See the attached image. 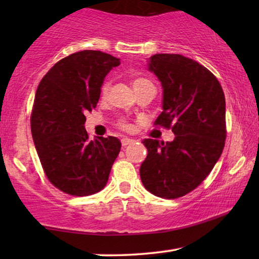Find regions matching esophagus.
<instances>
[{"instance_id": "obj_1", "label": "esophagus", "mask_w": 259, "mask_h": 259, "mask_svg": "<svg viewBox=\"0 0 259 259\" xmlns=\"http://www.w3.org/2000/svg\"><path fill=\"white\" fill-rule=\"evenodd\" d=\"M134 139H130V138H122L121 139V145L123 147H126V146H128L130 144H133L134 143Z\"/></svg>"}]
</instances>
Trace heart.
<instances>
[{
	"instance_id": "obj_1",
	"label": "heart",
	"mask_w": 259,
	"mask_h": 259,
	"mask_svg": "<svg viewBox=\"0 0 259 259\" xmlns=\"http://www.w3.org/2000/svg\"><path fill=\"white\" fill-rule=\"evenodd\" d=\"M147 82H150V81H147L146 79H144V77H139V76H137V77H133L132 79V86H133V90H137L138 87H140V86H143V84H145V83H147ZM109 82L108 81H106V82H104V84H102V87H101V99H106L107 98V95H108V92H109ZM120 127H121L122 130H130L131 128V125L128 122H126V121H121L120 122Z\"/></svg>"
}]
</instances>
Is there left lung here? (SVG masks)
Instances as JSON below:
<instances>
[{"instance_id": "left-lung-1", "label": "left lung", "mask_w": 259, "mask_h": 259, "mask_svg": "<svg viewBox=\"0 0 259 259\" xmlns=\"http://www.w3.org/2000/svg\"><path fill=\"white\" fill-rule=\"evenodd\" d=\"M147 68L160 81L162 112L157 125L172 126L173 141L145 139L143 185L154 196L176 199L200 185L225 145V97L213 74L180 54H155Z\"/></svg>"}]
</instances>
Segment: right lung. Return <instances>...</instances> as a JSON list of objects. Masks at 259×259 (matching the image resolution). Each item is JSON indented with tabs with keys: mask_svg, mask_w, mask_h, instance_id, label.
Returning a JSON list of instances; mask_svg holds the SVG:
<instances>
[{
	"mask_svg": "<svg viewBox=\"0 0 259 259\" xmlns=\"http://www.w3.org/2000/svg\"><path fill=\"white\" fill-rule=\"evenodd\" d=\"M119 65L107 53L77 52L55 63L37 87L30 121L35 148L49 182L70 196L104 189L121 148L115 137L90 140L84 128L106 75Z\"/></svg>",
	"mask_w": 259,
	"mask_h": 259,
	"instance_id": "obj_1",
	"label": "right lung"
}]
</instances>
